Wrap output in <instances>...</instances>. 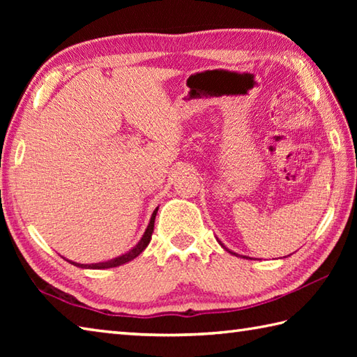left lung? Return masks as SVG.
Listing matches in <instances>:
<instances>
[{"mask_svg":"<svg viewBox=\"0 0 357 357\" xmlns=\"http://www.w3.org/2000/svg\"><path fill=\"white\" fill-rule=\"evenodd\" d=\"M230 253H231V252H230ZM233 255H234V253H233Z\"/></svg>","mask_w":357,"mask_h":357,"instance_id":"left-lung-1","label":"left lung"}]
</instances>
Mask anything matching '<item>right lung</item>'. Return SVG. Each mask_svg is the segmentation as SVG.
Here are the masks:
<instances>
[{
	"instance_id": "obj_1",
	"label": "right lung",
	"mask_w": 357,
	"mask_h": 357,
	"mask_svg": "<svg viewBox=\"0 0 357 357\" xmlns=\"http://www.w3.org/2000/svg\"><path fill=\"white\" fill-rule=\"evenodd\" d=\"M156 211H158V208L153 211V215H151L150 224H149V227H147L146 233H144L142 239L138 242V245H135V248H132L130 252H128V253H126V255H123V256H118V257H115V259H112V261H107V262H100V264H89V265H84V264H77V262H72V261H69V262H70V264H73V265H77V267H81V268H98V270H101V268L118 267V265H123V264H126V262H128V261L135 259V257L138 256L139 253H142V250L149 245V242H150V239H151V233H153Z\"/></svg>"
}]
</instances>
